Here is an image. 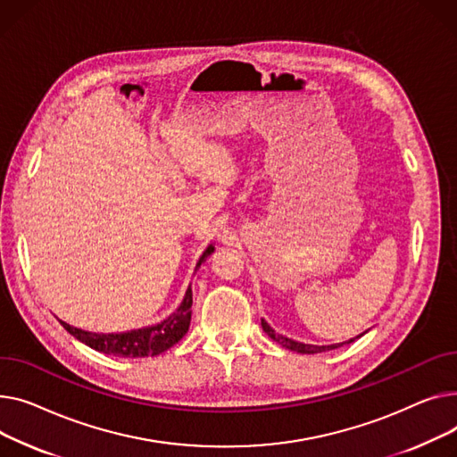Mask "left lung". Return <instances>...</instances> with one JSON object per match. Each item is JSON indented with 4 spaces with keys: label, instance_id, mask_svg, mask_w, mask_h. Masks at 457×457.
<instances>
[{
    "label": "left lung",
    "instance_id": "left-lung-1",
    "mask_svg": "<svg viewBox=\"0 0 457 457\" xmlns=\"http://www.w3.org/2000/svg\"><path fill=\"white\" fill-rule=\"evenodd\" d=\"M262 328H263V332H265L267 336H270L273 341H277L278 345L289 348V351H293V353H301V354L325 353V351H332V348H337V346L343 345V343H336V345H320V346H319V345H308V343L295 341V339H289V337H286V336L275 332V330L270 327V323H267V320H263V319H262ZM358 337H360V336H358ZM351 341H354V339H351ZM351 341H346V343H351Z\"/></svg>",
    "mask_w": 457,
    "mask_h": 457
}]
</instances>
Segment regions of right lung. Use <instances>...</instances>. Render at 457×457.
Segmentation results:
<instances>
[{"mask_svg": "<svg viewBox=\"0 0 457 457\" xmlns=\"http://www.w3.org/2000/svg\"><path fill=\"white\" fill-rule=\"evenodd\" d=\"M213 253V245H208L203 256L199 258L197 267ZM192 287L187 286L184 299L180 306L168 317L162 323L129 330V332H118V334H97V332H87L75 327H70L64 320L61 325L80 343L88 345L90 348L103 354L118 356V358H145V356H158L166 353L168 348L177 345L190 328L192 320Z\"/></svg>", "mask_w": 457, "mask_h": 457, "instance_id": "add662e5", "label": "right lung"}]
</instances>
